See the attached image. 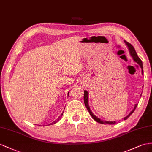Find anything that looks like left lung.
Wrapping results in <instances>:
<instances>
[{"instance_id":"left-lung-1","label":"left lung","mask_w":152,"mask_h":152,"mask_svg":"<svg viewBox=\"0 0 152 152\" xmlns=\"http://www.w3.org/2000/svg\"><path fill=\"white\" fill-rule=\"evenodd\" d=\"M124 42L125 43V45H126L127 46V47H128L130 55H131V56L132 57L134 61L135 62H136L137 64H138L139 65H140V67L142 69V70H141L142 71V75H143V70H142V61L141 60V59L139 58V57L137 56V55L136 53V51H135V49L134 48V47L131 44H130V43H129L126 41H124ZM142 88H143V86H142ZM141 94H142V93L140 94L141 97ZM84 102H85V104L86 107L87 108V110H88V111L89 112L90 115L92 116V117L94 118V120L95 121H96V122H97L98 123H100V124H110V125L115 124L116 123V121H113V122L111 121V122H110V121H106V120H101V118H98L97 116H96L95 115H94L92 111H91L90 108V106H89V104H88V91H86V90L84 91ZM137 106V104H135V106H134V109L131 111V113H130L127 116H125V118H123V119L125 120H127L129 118V117L132 114V113L134 111V110H136Z\"/></svg>"}]
</instances>
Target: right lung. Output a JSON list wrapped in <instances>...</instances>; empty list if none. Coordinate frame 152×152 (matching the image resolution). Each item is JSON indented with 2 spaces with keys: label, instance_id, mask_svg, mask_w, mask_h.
Instances as JSON below:
<instances>
[{
  "label": "right lung",
  "instance_id": "1",
  "mask_svg": "<svg viewBox=\"0 0 152 152\" xmlns=\"http://www.w3.org/2000/svg\"><path fill=\"white\" fill-rule=\"evenodd\" d=\"M69 92H68V95H69ZM64 113V112H63ZM63 113H62L61 114V116H59V118H58L57 120H55L54 121V122H52V123H51L50 124H49V125H53V124H56V123H57V122H58V121L60 120V118H62V115H63ZM45 126H46V125H45Z\"/></svg>",
  "mask_w": 152,
  "mask_h": 152
}]
</instances>
